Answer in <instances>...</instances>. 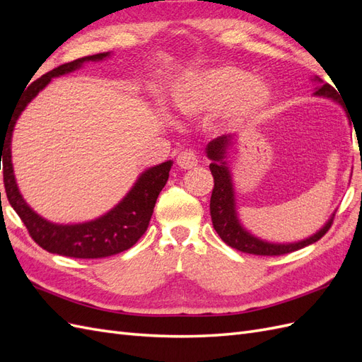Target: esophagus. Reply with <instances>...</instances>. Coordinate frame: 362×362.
Instances as JSON below:
<instances>
[{
    "label": "esophagus",
    "instance_id": "1",
    "mask_svg": "<svg viewBox=\"0 0 362 362\" xmlns=\"http://www.w3.org/2000/svg\"><path fill=\"white\" fill-rule=\"evenodd\" d=\"M198 154H196V151L192 149L181 151L177 157V163L181 169H192L194 166H198Z\"/></svg>",
    "mask_w": 362,
    "mask_h": 362
}]
</instances>
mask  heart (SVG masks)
Segmentation results:
<instances>
[{
    "label": "heart",
    "instance_id": "heart-1",
    "mask_svg": "<svg viewBox=\"0 0 362 362\" xmlns=\"http://www.w3.org/2000/svg\"><path fill=\"white\" fill-rule=\"evenodd\" d=\"M272 89L259 78L233 64L196 71L172 86L173 105L182 115L199 116L218 112L237 124L264 112L272 103Z\"/></svg>",
    "mask_w": 362,
    "mask_h": 362
}]
</instances>
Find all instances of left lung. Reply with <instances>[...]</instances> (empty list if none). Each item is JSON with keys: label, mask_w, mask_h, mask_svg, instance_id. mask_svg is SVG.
Segmentation results:
<instances>
[{"label": "left lung", "mask_w": 362, "mask_h": 362, "mask_svg": "<svg viewBox=\"0 0 362 362\" xmlns=\"http://www.w3.org/2000/svg\"><path fill=\"white\" fill-rule=\"evenodd\" d=\"M315 80L320 81L319 78ZM314 95L331 98V100L337 103H341L334 87L327 83L322 84L319 89L314 92ZM233 144H234V136H221L211 140L205 148L208 158L211 160L210 170L214 178V187H213L211 199H210L211 222L218 237H221L228 246L252 255H264V257L284 255L315 243L317 240H320L327 231H329L335 214H332V217L326 222V225L320 229V231H317L310 238L300 240L298 243H288V245L269 243V242H264V240H259L252 234H249L238 222L231 172H229L228 163L225 160L226 151Z\"/></svg>", "instance_id": "left-lung-1"}]
</instances>
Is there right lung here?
Wrapping results in <instances>:
<instances>
[{"mask_svg": "<svg viewBox=\"0 0 362 362\" xmlns=\"http://www.w3.org/2000/svg\"><path fill=\"white\" fill-rule=\"evenodd\" d=\"M108 56H110V52H101L95 54V56L76 59L60 64L56 69L42 75L40 78L33 81L21 96L7 127L4 129L0 128V161L3 156V177L7 199L21 217V221L24 222L30 237L42 249L51 252V254L93 259L116 255L119 252L134 246L137 240L146 233L158 194L169 178L172 168L170 160L141 173L134 187L113 210L100 218H95V221L76 225H57L45 221L31 210L18 190L12 166L10 141H12V131L19 115L54 76L78 69L84 62H98Z\"/></svg>", "mask_w": 362, "mask_h": 362, "instance_id": "obj_1", "label": "right lung"}]
</instances>
